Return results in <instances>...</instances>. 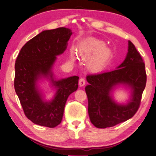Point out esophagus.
<instances>
[{
	"label": "esophagus",
	"mask_w": 156,
	"mask_h": 156,
	"mask_svg": "<svg viewBox=\"0 0 156 156\" xmlns=\"http://www.w3.org/2000/svg\"><path fill=\"white\" fill-rule=\"evenodd\" d=\"M85 84H86V81L84 78H80V81H79V84H80V87H83L84 86Z\"/></svg>",
	"instance_id": "obj_1"
}]
</instances>
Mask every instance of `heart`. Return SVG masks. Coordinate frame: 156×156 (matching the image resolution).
I'll return each instance as SVG.
<instances>
[{
    "instance_id": "1",
    "label": "heart",
    "mask_w": 156,
    "mask_h": 156,
    "mask_svg": "<svg viewBox=\"0 0 156 156\" xmlns=\"http://www.w3.org/2000/svg\"><path fill=\"white\" fill-rule=\"evenodd\" d=\"M80 53L84 58L92 55L87 62V67L93 72H100L108 65L112 52L106 48V44L99 40L91 39L84 42L80 47ZM72 59L74 55H72Z\"/></svg>"
}]
</instances>
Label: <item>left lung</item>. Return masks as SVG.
Instances as JSON below:
<instances>
[{
    "label": "left lung",
    "mask_w": 156,
    "mask_h": 156,
    "mask_svg": "<svg viewBox=\"0 0 156 156\" xmlns=\"http://www.w3.org/2000/svg\"><path fill=\"white\" fill-rule=\"evenodd\" d=\"M125 60L118 69L103 73L89 74L85 87L88 98V113L92 124L99 129L114 126L133 117L140 107L143 91L146 84L145 63L140 53L131 41ZM126 83L133 89L131 101L119 105L110 97L116 85Z\"/></svg>",
    "instance_id": "1"
}]
</instances>
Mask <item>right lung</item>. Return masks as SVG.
<instances>
[{
    "instance_id": "right-lung-1",
    "label": "right lung",
    "mask_w": 156,
    "mask_h": 156,
    "mask_svg": "<svg viewBox=\"0 0 156 156\" xmlns=\"http://www.w3.org/2000/svg\"><path fill=\"white\" fill-rule=\"evenodd\" d=\"M72 33L65 27L44 30L21 48L15 64L14 87L26 117L35 124L55 128L61 123L67 98L78 88L79 76L55 81L51 69L56 56L65 52ZM50 75L58 91L44 102L35 86L40 75Z\"/></svg>"
}]
</instances>
